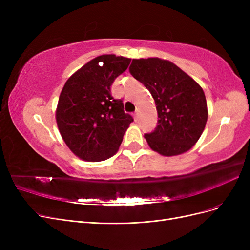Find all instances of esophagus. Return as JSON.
Returning a JSON list of instances; mask_svg holds the SVG:
<instances>
[{"mask_svg": "<svg viewBox=\"0 0 250 250\" xmlns=\"http://www.w3.org/2000/svg\"><path fill=\"white\" fill-rule=\"evenodd\" d=\"M133 118H134V121H138V111L134 113V115H133Z\"/></svg>", "mask_w": 250, "mask_h": 250, "instance_id": "esophagus-1", "label": "esophagus"}]
</instances>
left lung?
<instances>
[{
  "label": "left lung",
  "mask_w": 250,
  "mask_h": 250,
  "mask_svg": "<svg viewBox=\"0 0 250 250\" xmlns=\"http://www.w3.org/2000/svg\"><path fill=\"white\" fill-rule=\"evenodd\" d=\"M129 72L155 101L157 126L144 135L149 147L164 156L190 150L201 137L208 116L202 87L176 64L158 57L132 59Z\"/></svg>",
  "instance_id": "8db88e82"
}]
</instances>
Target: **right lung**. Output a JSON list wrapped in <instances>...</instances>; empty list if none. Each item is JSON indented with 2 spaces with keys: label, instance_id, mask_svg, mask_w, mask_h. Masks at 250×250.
Masks as SVG:
<instances>
[{
  "label": "right lung",
  "instance_id": "1",
  "mask_svg": "<svg viewBox=\"0 0 250 250\" xmlns=\"http://www.w3.org/2000/svg\"><path fill=\"white\" fill-rule=\"evenodd\" d=\"M130 58L104 54L89 60L66 80L56 107V123L72 152L86 162L115 155L133 121L110 86L127 70Z\"/></svg>",
  "mask_w": 250,
  "mask_h": 250
}]
</instances>
